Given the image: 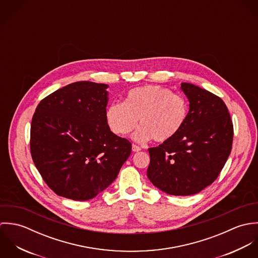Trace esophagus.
I'll use <instances>...</instances> for the list:
<instances>
[{
	"label": "esophagus",
	"instance_id": "1",
	"mask_svg": "<svg viewBox=\"0 0 258 258\" xmlns=\"http://www.w3.org/2000/svg\"><path fill=\"white\" fill-rule=\"evenodd\" d=\"M132 150H133V152H139V151H141V147H139V146L133 144V145H132Z\"/></svg>",
	"mask_w": 258,
	"mask_h": 258
}]
</instances>
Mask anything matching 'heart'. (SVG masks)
I'll return each instance as SVG.
<instances>
[{"mask_svg": "<svg viewBox=\"0 0 258 258\" xmlns=\"http://www.w3.org/2000/svg\"><path fill=\"white\" fill-rule=\"evenodd\" d=\"M188 113L187 102L183 96L171 90L148 85L130 90L124 102H112L105 117L111 131L126 136L137 125L134 139L145 142L153 138L163 143L173 139L183 128Z\"/></svg>", "mask_w": 258, "mask_h": 258, "instance_id": "1", "label": "heart"}]
</instances>
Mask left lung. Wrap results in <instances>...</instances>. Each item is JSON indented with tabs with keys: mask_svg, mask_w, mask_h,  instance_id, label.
<instances>
[{
	"mask_svg": "<svg viewBox=\"0 0 258 258\" xmlns=\"http://www.w3.org/2000/svg\"><path fill=\"white\" fill-rule=\"evenodd\" d=\"M181 88L189 101L186 121L173 139L148 149L147 176L166 194L190 196L219 177L232 147L233 125L219 96L186 82Z\"/></svg>",
	"mask_w": 258,
	"mask_h": 258,
	"instance_id": "8db88e82",
	"label": "left lung"
}]
</instances>
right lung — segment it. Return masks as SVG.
Listing matches in <instances>:
<instances>
[{
    "mask_svg": "<svg viewBox=\"0 0 258 258\" xmlns=\"http://www.w3.org/2000/svg\"><path fill=\"white\" fill-rule=\"evenodd\" d=\"M107 84L77 81L37 105L31 154L45 184L74 201L96 197L116 179L132 145L111 132L105 112Z\"/></svg>",
    "mask_w": 258,
    "mask_h": 258,
    "instance_id": "right-lung-1",
    "label": "right lung"
}]
</instances>
